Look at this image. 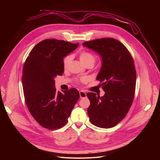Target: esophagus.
<instances>
[{"label": "esophagus", "mask_w": 160, "mask_h": 160, "mask_svg": "<svg viewBox=\"0 0 160 160\" xmlns=\"http://www.w3.org/2000/svg\"><path fill=\"white\" fill-rule=\"evenodd\" d=\"M80 98L82 99V98H86V93L84 92V91H83V90H81V91H80Z\"/></svg>", "instance_id": "esophagus-1"}]
</instances>
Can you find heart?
Wrapping results in <instances>:
<instances>
[{
    "label": "heart",
    "mask_w": 160,
    "mask_h": 160,
    "mask_svg": "<svg viewBox=\"0 0 160 160\" xmlns=\"http://www.w3.org/2000/svg\"><path fill=\"white\" fill-rule=\"evenodd\" d=\"M72 59V56L69 55L65 57L63 59V66L64 69L66 68L69 66L70 63L71 62ZM80 59L82 61V62L85 65L87 64H94L96 61V57L94 54L90 53L87 51H83L80 52Z\"/></svg>",
    "instance_id": "b5f03b06"
}]
</instances>
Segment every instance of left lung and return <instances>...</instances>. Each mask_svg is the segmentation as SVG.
Instances as JSON below:
<instances>
[{
  "label": "left lung",
  "mask_w": 160,
  "mask_h": 160,
  "mask_svg": "<svg viewBox=\"0 0 160 160\" xmlns=\"http://www.w3.org/2000/svg\"><path fill=\"white\" fill-rule=\"evenodd\" d=\"M101 58L102 66L96 79L105 94L97 96L88 92L90 104L87 113L94 125L108 128L117 125L126 116L132 104L136 84L133 59L125 45L112 38H99L82 43Z\"/></svg>",
  "instance_id": "left-lung-1"
}]
</instances>
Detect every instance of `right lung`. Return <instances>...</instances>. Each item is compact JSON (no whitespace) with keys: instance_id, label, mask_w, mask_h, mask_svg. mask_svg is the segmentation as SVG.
<instances>
[{"instance_id":"1","label":"right lung","mask_w":160,"mask_h":160,"mask_svg":"<svg viewBox=\"0 0 160 160\" xmlns=\"http://www.w3.org/2000/svg\"><path fill=\"white\" fill-rule=\"evenodd\" d=\"M79 43L46 39L37 43L22 69L25 102L34 119L43 127L55 130L64 126L80 94L76 88L57 92L55 78L64 72L63 59Z\"/></svg>"}]
</instances>
